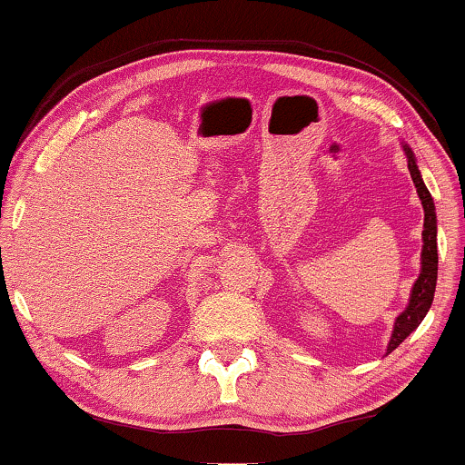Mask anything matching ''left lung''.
<instances>
[{"label":"left lung","mask_w":465,"mask_h":465,"mask_svg":"<svg viewBox=\"0 0 465 465\" xmlns=\"http://www.w3.org/2000/svg\"><path fill=\"white\" fill-rule=\"evenodd\" d=\"M406 149L408 155V171L412 174L414 188L419 192L420 203H423L425 209V224H423V254H420V275L419 280L414 282L412 294H410V303L406 310H403L395 321L393 335H391L387 352H393L400 343L406 340V337L412 333L414 329L419 327L420 321L425 318V313L430 312L433 292H436V280H438V243H436V207H433V198L430 190L425 188L423 179H420L417 160H414V153Z\"/></svg>","instance_id":"obj_1"}]
</instances>
